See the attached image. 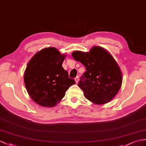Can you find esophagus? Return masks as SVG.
Here are the masks:
<instances>
[{"mask_svg":"<svg viewBox=\"0 0 146 146\" xmlns=\"http://www.w3.org/2000/svg\"><path fill=\"white\" fill-rule=\"evenodd\" d=\"M79 77L78 76H77L76 78H75V81H76V82L77 84V82H78V81H79Z\"/></svg>","mask_w":146,"mask_h":146,"instance_id":"obj_1","label":"esophagus"}]
</instances>
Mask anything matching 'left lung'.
Returning a JSON list of instances; mask_svg holds the SVG:
<instances>
[{
  "mask_svg": "<svg viewBox=\"0 0 146 146\" xmlns=\"http://www.w3.org/2000/svg\"><path fill=\"white\" fill-rule=\"evenodd\" d=\"M72 56L86 69L78 84L85 98L96 104L111 101L122 84L121 72L113 56L99 46L89 52L74 51Z\"/></svg>",
  "mask_w": 146,
  "mask_h": 146,
  "instance_id": "8db88e82",
  "label": "left lung"
}]
</instances>
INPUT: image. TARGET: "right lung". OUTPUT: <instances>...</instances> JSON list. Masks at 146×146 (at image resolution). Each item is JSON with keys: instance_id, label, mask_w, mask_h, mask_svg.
<instances>
[{"instance_id": "1", "label": "right lung", "mask_w": 146, "mask_h": 146, "mask_svg": "<svg viewBox=\"0 0 146 146\" xmlns=\"http://www.w3.org/2000/svg\"><path fill=\"white\" fill-rule=\"evenodd\" d=\"M65 57L54 48H46L28 62L24 74L25 85L32 100L38 105L54 106L76 84L62 66Z\"/></svg>"}]
</instances>
